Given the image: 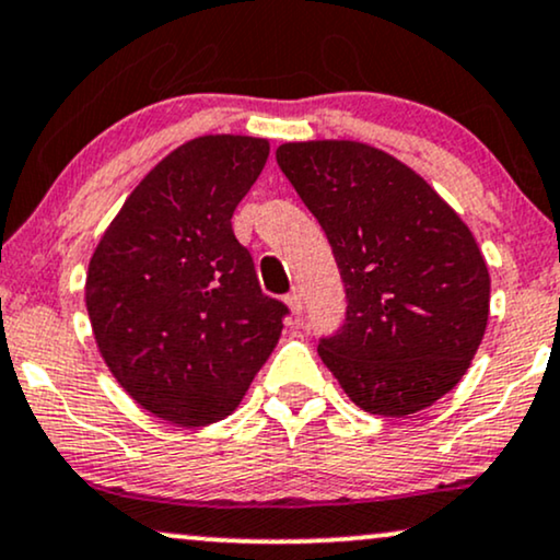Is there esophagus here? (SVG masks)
I'll list each match as a JSON object with an SVG mask.
<instances>
[{"instance_id": "1", "label": "esophagus", "mask_w": 560, "mask_h": 560, "mask_svg": "<svg viewBox=\"0 0 560 560\" xmlns=\"http://www.w3.org/2000/svg\"><path fill=\"white\" fill-rule=\"evenodd\" d=\"M287 304H289V310H292L294 315L302 313L304 302H302V292H300V289H292V292L287 294Z\"/></svg>"}]
</instances>
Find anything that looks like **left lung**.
<instances>
[{
	"label": "left lung",
	"mask_w": 560,
	"mask_h": 560,
	"mask_svg": "<svg viewBox=\"0 0 560 560\" xmlns=\"http://www.w3.org/2000/svg\"><path fill=\"white\" fill-rule=\"evenodd\" d=\"M276 162L328 237L346 287L317 353L377 416L429 408L483 341L491 279L468 224L400 160L362 141H289Z\"/></svg>",
	"instance_id": "1"
}]
</instances>
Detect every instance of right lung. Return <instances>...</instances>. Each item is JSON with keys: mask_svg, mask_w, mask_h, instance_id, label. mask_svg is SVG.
I'll return each instance as SVG.
<instances>
[{"mask_svg": "<svg viewBox=\"0 0 560 560\" xmlns=\"http://www.w3.org/2000/svg\"><path fill=\"white\" fill-rule=\"evenodd\" d=\"M268 141L198 137L131 190L90 258L84 302L118 385L162 421L207 427L240 406L289 307L260 292L232 232Z\"/></svg>", "mask_w": 560, "mask_h": 560, "instance_id": "add662e5", "label": "right lung"}]
</instances>
